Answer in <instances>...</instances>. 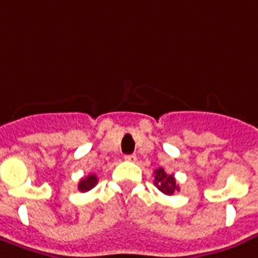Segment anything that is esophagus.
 Listing matches in <instances>:
<instances>
[{
    "label": "esophagus",
    "instance_id": "34e87169",
    "mask_svg": "<svg viewBox=\"0 0 258 258\" xmlns=\"http://www.w3.org/2000/svg\"><path fill=\"white\" fill-rule=\"evenodd\" d=\"M125 160H126V161H136V160H137V156H136V155H125Z\"/></svg>",
    "mask_w": 258,
    "mask_h": 258
}]
</instances>
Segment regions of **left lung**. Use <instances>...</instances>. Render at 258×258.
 Wrapping results in <instances>:
<instances>
[{"instance_id": "obj_1", "label": "left lung", "mask_w": 258, "mask_h": 258, "mask_svg": "<svg viewBox=\"0 0 258 258\" xmlns=\"http://www.w3.org/2000/svg\"><path fill=\"white\" fill-rule=\"evenodd\" d=\"M155 185L165 195H172L175 191H179V185L176 184L175 177L172 175L165 173L163 168L155 171Z\"/></svg>"}]
</instances>
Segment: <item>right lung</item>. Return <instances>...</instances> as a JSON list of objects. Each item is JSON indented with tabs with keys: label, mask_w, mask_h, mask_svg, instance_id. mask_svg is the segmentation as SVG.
Masks as SVG:
<instances>
[{
	"label": "right lung",
	"mask_w": 258,
	"mask_h": 258,
	"mask_svg": "<svg viewBox=\"0 0 258 258\" xmlns=\"http://www.w3.org/2000/svg\"><path fill=\"white\" fill-rule=\"evenodd\" d=\"M97 183H98L97 176H95L94 173H91V175L83 177V179L79 181V184H78V189H79V191H82V192H86V191H89V189H91L93 187H95V184H97Z\"/></svg>",
	"instance_id": "right-lung-1"
}]
</instances>
